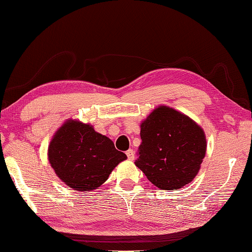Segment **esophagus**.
I'll use <instances>...</instances> for the list:
<instances>
[{
	"mask_svg": "<svg viewBox=\"0 0 252 252\" xmlns=\"http://www.w3.org/2000/svg\"><path fill=\"white\" fill-rule=\"evenodd\" d=\"M126 155L127 159H129V160H133L134 159V151L132 150V149H129V150L126 152Z\"/></svg>",
	"mask_w": 252,
	"mask_h": 252,
	"instance_id": "esophagus-1",
	"label": "esophagus"
}]
</instances>
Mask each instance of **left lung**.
Listing matches in <instances>:
<instances>
[{"label":"left lung","mask_w":252,"mask_h":252,"mask_svg":"<svg viewBox=\"0 0 252 252\" xmlns=\"http://www.w3.org/2000/svg\"><path fill=\"white\" fill-rule=\"evenodd\" d=\"M135 165L163 190L193 180L206 156V136L197 123L168 106H159L141 125Z\"/></svg>","instance_id":"1"}]
</instances>
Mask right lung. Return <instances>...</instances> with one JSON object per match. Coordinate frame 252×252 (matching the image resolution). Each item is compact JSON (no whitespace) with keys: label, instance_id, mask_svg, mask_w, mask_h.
<instances>
[{"label":"right lung","instance_id":"1","mask_svg":"<svg viewBox=\"0 0 252 252\" xmlns=\"http://www.w3.org/2000/svg\"><path fill=\"white\" fill-rule=\"evenodd\" d=\"M126 159L109 138L91 126L72 120L60 127L49 146L51 167L63 182L78 191L96 189Z\"/></svg>","mask_w":252,"mask_h":252}]
</instances>
